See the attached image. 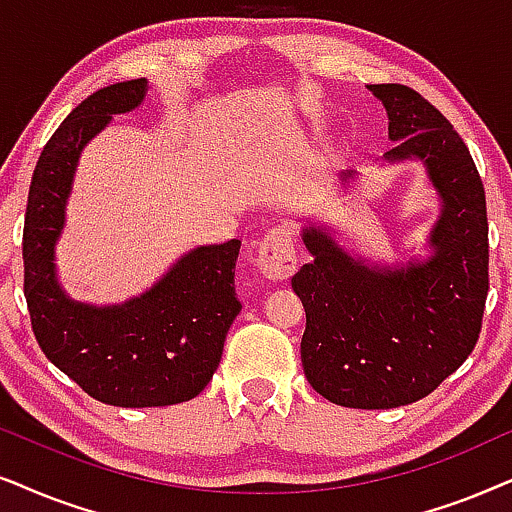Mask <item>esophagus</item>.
Wrapping results in <instances>:
<instances>
[{"instance_id": "1", "label": "esophagus", "mask_w": 512, "mask_h": 512, "mask_svg": "<svg viewBox=\"0 0 512 512\" xmlns=\"http://www.w3.org/2000/svg\"><path fill=\"white\" fill-rule=\"evenodd\" d=\"M297 269V255L292 238L285 229H274L262 238L257 248V271L271 283L288 281Z\"/></svg>"}]
</instances>
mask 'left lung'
Segmentation results:
<instances>
[{"label": "left lung", "mask_w": 512, "mask_h": 512, "mask_svg": "<svg viewBox=\"0 0 512 512\" xmlns=\"http://www.w3.org/2000/svg\"><path fill=\"white\" fill-rule=\"evenodd\" d=\"M384 102L386 161L419 159L440 196L433 255L400 269L351 257L323 227L302 231L313 262L292 276L306 330L302 365L313 391L356 410H391L433 393L480 337L489 290L487 201L454 126L403 84L367 86ZM356 177L342 173V185Z\"/></svg>", "instance_id": "left-lung-1"}]
</instances>
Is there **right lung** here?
<instances>
[{
  "label": "right lung",
  "mask_w": 512,
  "mask_h": 512,
  "mask_svg": "<svg viewBox=\"0 0 512 512\" xmlns=\"http://www.w3.org/2000/svg\"><path fill=\"white\" fill-rule=\"evenodd\" d=\"M145 93L147 79L121 81L72 109L34 168L23 229L25 299L39 349L91 398L117 407L196 398L213 379L241 311L236 238L187 252L159 283L124 304H81L60 288L53 260L81 149Z\"/></svg>",
  "instance_id": "add662e5"
}]
</instances>
